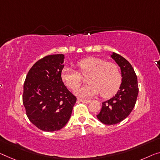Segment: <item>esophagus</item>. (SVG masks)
<instances>
[{"instance_id":"esophagus-1","label":"esophagus","mask_w":160,"mask_h":160,"mask_svg":"<svg viewBox=\"0 0 160 160\" xmlns=\"http://www.w3.org/2000/svg\"><path fill=\"white\" fill-rule=\"evenodd\" d=\"M78 101H80V102H82L83 103H85V104H88V103L90 102L89 100H87V99H79V98H78L77 99Z\"/></svg>"}]
</instances>
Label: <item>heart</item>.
Listing matches in <instances>:
<instances>
[{
  "mask_svg": "<svg viewBox=\"0 0 160 160\" xmlns=\"http://www.w3.org/2000/svg\"><path fill=\"white\" fill-rule=\"evenodd\" d=\"M79 72L87 78V85L75 91L81 97H94L100 93L103 98L112 97L119 90L122 83V73L117 63L108 62L104 58L88 57L77 63ZM61 78L66 86L75 89L81 84L82 77L79 73L69 67L63 68Z\"/></svg>",
  "mask_w": 160,
  "mask_h": 160,
  "instance_id": "obj_1",
  "label": "heart"
}]
</instances>
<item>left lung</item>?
<instances>
[{"label": "left lung", "instance_id": "1", "mask_svg": "<svg viewBox=\"0 0 160 160\" xmlns=\"http://www.w3.org/2000/svg\"><path fill=\"white\" fill-rule=\"evenodd\" d=\"M111 57L121 68L122 79L119 90L111 99L102 103V109L97 115L101 122L108 125L116 124L129 116L139 92L137 75L130 63L116 53H113Z\"/></svg>", "mask_w": 160, "mask_h": 160}]
</instances>
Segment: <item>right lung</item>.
<instances>
[{
  "instance_id": "right-lung-1",
  "label": "right lung",
  "mask_w": 160,
  "mask_h": 160,
  "mask_svg": "<svg viewBox=\"0 0 160 160\" xmlns=\"http://www.w3.org/2000/svg\"><path fill=\"white\" fill-rule=\"evenodd\" d=\"M63 59V54H53L38 60L29 70L24 82L23 104L26 115L42 131L62 129L77 102L61 78Z\"/></svg>"
}]
</instances>
